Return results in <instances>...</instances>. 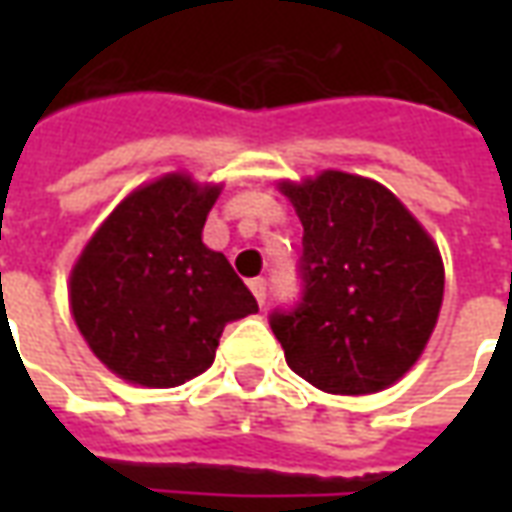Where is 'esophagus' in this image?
Returning a JSON list of instances; mask_svg holds the SVG:
<instances>
[{"instance_id": "esophagus-1", "label": "esophagus", "mask_w": 512, "mask_h": 512, "mask_svg": "<svg viewBox=\"0 0 512 512\" xmlns=\"http://www.w3.org/2000/svg\"><path fill=\"white\" fill-rule=\"evenodd\" d=\"M249 290H252V296L257 299V304L266 301V279H252V282H249Z\"/></svg>"}]
</instances>
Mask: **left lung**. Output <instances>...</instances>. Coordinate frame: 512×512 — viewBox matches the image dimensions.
I'll return each mask as SVG.
<instances>
[{
  "mask_svg": "<svg viewBox=\"0 0 512 512\" xmlns=\"http://www.w3.org/2000/svg\"><path fill=\"white\" fill-rule=\"evenodd\" d=\"M277 189L304 227V299L271 315L288 367L329 395L392 386L417 365L439 321V246L373 178L323 169Z\"/></svg>",
  "mask_w": 512,
  "mask_h": 512,
  "instance_id": "left-lung-1",
  "label": "left lung"
}]
</instances>
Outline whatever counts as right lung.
Wrapping results in <instances>:
<instances>
[{
	"label": "right lung",
	"instance_id": "1",
	"mask_svg": "<svg viewBox=\"0 0 512 512\" xmlns=\"http://www.w3.org/2000/svg\"><path fill=\"white\" fill-rule=\"evenodd\" d=\"M224 183L167 172L117 202L76 257L68 301L98 362L128 384L169 389L213 365L224 326L257 312L202 227Z\"/></svg>",
	"mask_w": 512,
	"mask_h": 512
}]
</instances>
